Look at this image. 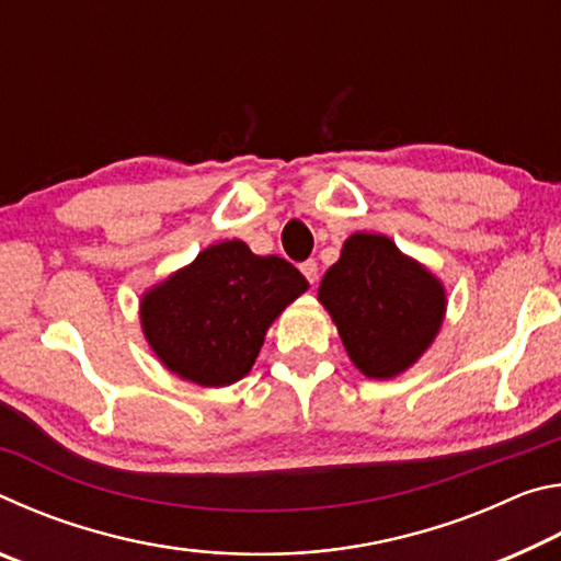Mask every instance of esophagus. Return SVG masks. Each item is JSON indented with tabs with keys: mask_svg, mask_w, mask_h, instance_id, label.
Returning <instances> with one entry per match:
<instances>
[{
	"mask_svg": "<svg viewBox=\"0 0 561 561\" xmlns=\"http://www.w3.org/2000/svg\"><path fill=\"white\" fill-rule=\"evenodd\" d=\"M299 270H301L304 277H307V282H309V284H314V282L319 279V264H317V260H307V262H301V264H299Z\"/></svg>",
	"mask_w": 561,
	"mask_h": 561,
	"instance_id": "34e87169",
	"label": "esophagus"
}]
</instances>
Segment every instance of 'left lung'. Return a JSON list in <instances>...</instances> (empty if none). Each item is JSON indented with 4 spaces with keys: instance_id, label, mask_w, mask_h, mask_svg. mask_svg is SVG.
Listing matches in <instances>:
<instances>
[{
    "instance_id": "left-lung-1",
    "label": "left lung",
    "mask_w": 561,
    "mask_h": 561,
    "mask_svg": "<svg viewBox=\"0 0 561 561\" xmlns=\"http://www.w3.org/2000/svg\"><path fill=\"white\" fill-rule=\"evenodd\" d=\"M319 301L334 319L348 358L368 378H396L438 336L445 287L383 234L356 232L331 264Z\"/></svg>"
}]
</instances>
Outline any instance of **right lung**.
<instances>
[{
	"mask_svg": "<svg viewBox=\"0 0 561 561\" xmlns=\"http://www.w3.org/2000/svg\"><path fill=\"white\" fill-rule=\"evenodd\" d=\"M307 287L287 260L225 240L144 294L140 327L168 371L230 386L250 374L272 321Z\"/></svg>",
	"mask_w": 561,
	"mask_h": 561,
	"instance_id": "1",
	"label": "right lung"
}]
</instances>
